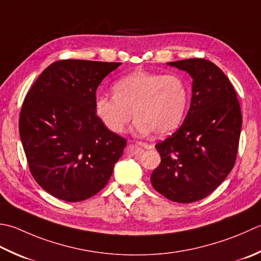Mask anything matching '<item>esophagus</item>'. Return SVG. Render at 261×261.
<instances>
[{"label":"esophagus","mask_w":261,"mask_h":261,"mask_svg":"<svg viewBox=\"0 0 261 261\" xmlns=\"http://www.w3.org/2000/svg\"><path fill=\"white\" fill-rule=\"evenodd\" d=\"M137 145L142 147V148H146V149H152V146L147 144V142H137Z\"/></svg>","instance_id":"obj_1"}]
</instances>
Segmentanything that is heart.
<instances>
[{
  "label": "heart",
  "mask_w": 261,
  "mask_h": 261,
  "mask_svg": "<svg viewBox=\"0 0 261 261\" xmlns=\"http://www.w3.org/2000/svg\"><path fill=\"white\" fill-rule=\"evenodd\" d=\"M114 96H98L95 111L112 132L121 134L137 117L134 130L139 135L167 136L182 124L189 105L188 85L181 76L136 71L116 81Z\"/></svg>",
  "instance_id": "heart-1"
}]
</instances>
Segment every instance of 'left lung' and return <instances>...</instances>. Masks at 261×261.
<instances>
[{"label":"left lung","mask_w":261,"mask_h":261,"mask_svg":"<svg viewBox=\"0 0 261 261\" xmlns=\"http://www.w3.org/2000/svg\"><path fill=\"white\" fill-rule=\"evenodd\" d=\"M167 65L192 78V97L182 125L156 144L161 164L151 173L157 192L180 203L207 197L225 180L236 164L242 114L231 81L205 59Z\"/></svg>","instance_id":"left-lung-1"}]
</instances>
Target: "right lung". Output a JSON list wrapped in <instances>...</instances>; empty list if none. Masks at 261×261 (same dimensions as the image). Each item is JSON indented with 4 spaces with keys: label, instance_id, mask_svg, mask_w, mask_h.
Returning <instances> with one entry per match:
<instances>
[{
    "label": "right lung",
    "instance_id": "obj_1",
    "mask_svg": "<svg viewBox=\"0 0 261 261\" xmlns=\"http://www.w3.org/2000/svg\"><path fill=\"white\" fill-rule=\"evenodd\" d=\"M121 63L62 60L47 66L23 100L19 132L30 172L53 197L83 201L103 189L124 138L95 111L96 90Z\"/></svg>",
    "mask_w": 261,
    "mask_h": 261
}]
</instances>
